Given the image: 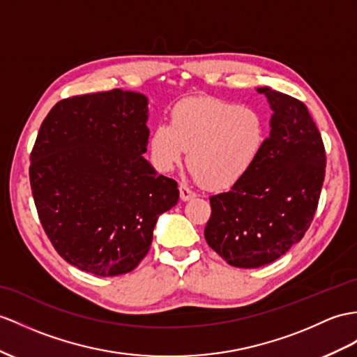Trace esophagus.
<instances>
[{"mask_svg":"<svg viewBox=\"0 0 357 357\" xmlns=\"http://www.w3.org/2000/svg\"><path fill=\"white\" fill-rule=\"evenodd\" d=\"M180 198L183 199V202H188V199H190V198H194L195 197V192L192 189H190L189 186H186V185H180Z\"/></svg>","mask_w":357,"mask_h":357,"instance_id":"obj_1","label":"esophagus"}]
</instances>
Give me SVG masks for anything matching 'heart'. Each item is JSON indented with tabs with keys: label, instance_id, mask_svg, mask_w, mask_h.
<instances>
[{
	"label": "heart",
	"instance_id": "b5f03b06",
	"mask_svg": "<svg viewBox=\"0 0 357 357\" xmlns=\"http://www.w3.org/2000/svg\"><path fill=\"white\" fill-rule=\"evenodd\" d=\"M268 139L260 110L220 98H188L171 110V124H159L150 136L155 167L171 171L188 151L194 176L207 188L239 183L255 168Z\"/></svg>",
	"mask_w": 357,
	"mask_h": 357
}]
</instances>
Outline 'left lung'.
I'll use <instances>...</instances> for the list:
<instances>
[{"label":"left lung","instance_id":"left-lung-1","mask_svg":"<svg viewBox=\"0 0 357 357\" xmlns=\"http://www.w3.org/2000/svg\"><path fill=\"white\" fill-rule=\"evenodd\" d=\"M273 109L271 132L255 168L229 192L211 197L204 238L225 262L259 268L282 257L310 227L326 176V150L307 107L257 88Z\"/></svg>","mask_w":357,"mask_h":357}]
</instances>
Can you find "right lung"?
I'll return each instance as SVG.
<instances>
[{
	"mask_svg": "<svg viewBox=\"0 0 357 357\" xmlns=\"http://www.w3.org/2000/svg\"><path fill=\"white\" fill-rule=\"evenodd\" d=\"M145 95L113 89L59 101L30 154V185L43 230L82 271L112 277L146 256L158 218L178 202L177 181L144 159Z\"/></svg>",
	"mask_w": 357,
	"mask_h": 357,
	"instance_id": "right-lung-1",
	"label": "right lung"
}]
</instances>
